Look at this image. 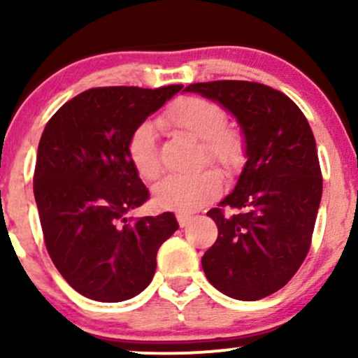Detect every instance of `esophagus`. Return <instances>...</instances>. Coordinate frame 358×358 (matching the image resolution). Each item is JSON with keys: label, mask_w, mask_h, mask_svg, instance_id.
<instances>
[{"label": "esophagus", "mask_w": 358, "mask_h": 358, "mask_svg": "<svg viewBox=\"0 0 358 358\" xmlns=\"http://www.w3.org/2000/svg\"><path fill=\"white\" fill-rule=\"evenodd\" d=\"M176 220H178L180 227H185V225L192 220V217L188 215V213H178V215H176Z\"/></svg>", "instance_id": "1"}]
</instances>
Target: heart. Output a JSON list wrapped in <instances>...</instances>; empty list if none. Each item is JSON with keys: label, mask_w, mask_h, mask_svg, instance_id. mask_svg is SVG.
Segmentation results:
<instances>
[{"label": "heart", "mask_w": 358, "mask_h": 358, "mask_svg": "<svg viewBox=\"0 0 358 358\" xmlns=\"http://www.w3.org/2000/svg\"><path fill=\"white\" fill-rule=\"evenodd\" d=\"M159 126L178 136L200 141V162H210L225 173H232L244 162V141L236 129L225 126L227 116L215 102L203 97H182L158 119ZM131 165L143 180H155L162 171L156 131L143 122L131 133L127 141ZM222 180L217 171L205 170L192 176H166L153 190V200L159 208L176 212L199 210L219 196Z\"/></svg>", "instance_id": "b5f03b06"}]
</instances>
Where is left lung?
I'll use <instances>...</instances> for the list:
<instances>
[{"instance_id":"left-lung-1","label":"left lung","mask_w":358,"mask_h":358,"mask_svg":"<svg viewBox=\"0 0 358 358\" xmlns=\"http://www.w3.org/2000/svg\"><path fill=\"white\" fill-rule=\"evenodd\" d=\"M185 90L236 117L248 159L234 190L207 212L219 237L202 257L205 276L234 299L269 296L310 249L323 188L311 127L289 97L257 82H200Z\"/></svg>"}]
</instances>
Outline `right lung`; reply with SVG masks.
<instances>
[{
    "mask_svg": "<svg viewBox=\"0 0 358 358\" xmlns=\"http://www.w3.org/2000/svg\"><path fill=\"white\" fill-rule=\"evenodd\" d=\"M183 85L97 87L65 102L45 126L34 193L48 254L82 296L134 298L156 271L159 245L178 229L171 212L127 222L150 199L127 141Z\"/></svg>",
    "mask_w": 358,
    "mask_h": 358,
    "instance_id": "right-lung-1",
    "label": "right lung"
}]
</instances>
